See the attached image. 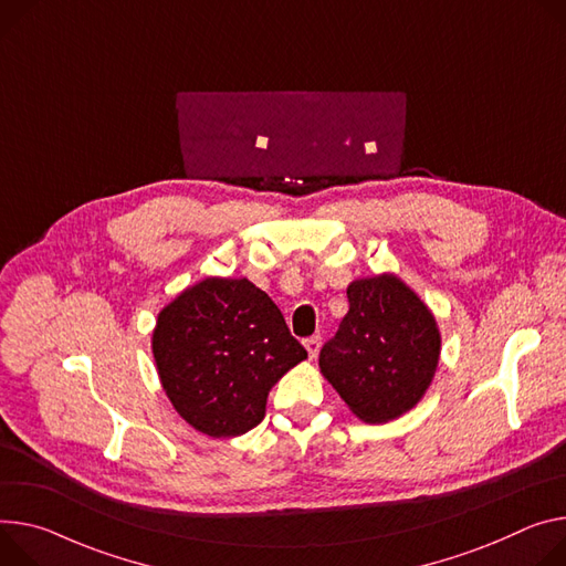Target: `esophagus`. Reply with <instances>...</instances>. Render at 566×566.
Masks as SVG:
<instances>
[{
  "label": "esophagus",
  "instance_id": "1",
  "mask_svg": "<svg viewBox=\"0 0 566 566\" xmlns=\"http://www.w3.org/2000/svg\"><path fill=\"white\" fill-rule=\"evenodd\" d=\"M304 347H306V354H310V358L314 361V358L321 352V336H310V338L304 340Z\"/></svg>",
  "mask_w": 566,
  "mask_h": 566
}]
</instances>
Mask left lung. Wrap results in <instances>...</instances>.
Instances as JSON below:
<instances>
[{
    "label": "left lung",
    "mask_w": 566,
    "mask_h": 566,
    "mask_svg": "<svg viewBox=\"0 0 566 566\" xmlns=\"http://www.w3.org/2000/svg\"><path fill=\"white\" fill-rule=\"evenodd\" d=\"M349 312L321 349V373L368 424L413 408L433 381L440 332L429 306L397 275L354 280Z\"/></svg>",
    "instance_id": "left-lung-1"
}]
</instances>
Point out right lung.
I'll return each mask as SVG.
<instances>
[{
    "label": "right lung",
    "instance_id": "obj_1",
    "mask_svg": "<svg viewBox=\"0 0 566 566\" xmlns=\"http://www.w3.org/2000/svg\"><path fill=\"white\" fill-rule=\"evenodd\" d=\"M150 343L174 408L210 438L260 424L271 388L306 358L277 304L245 277L185 289L158 314Z\"/></svg>",
    "mask_w": 566,
    "mask_h": 566
}]
</instances>
